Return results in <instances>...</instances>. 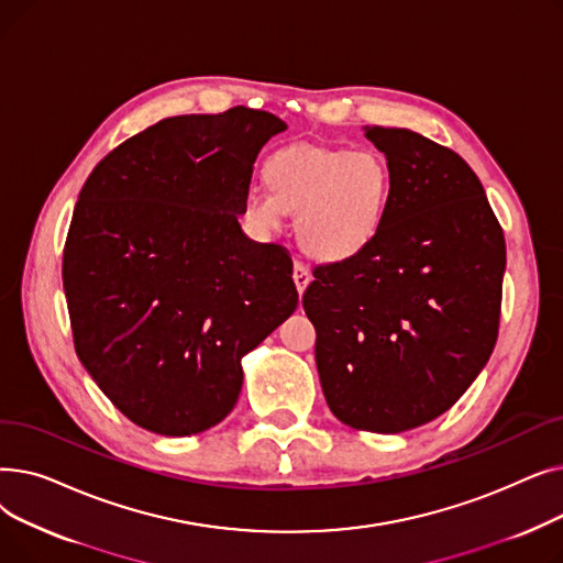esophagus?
I'll return each instance as SVG.
<instances>
[{"label":"esophagus","mask_w":563,"mask_h":563,"mask_svg":"<svg viewBox=\"0 0 563 563\" xmlns=\"http://www.w3.org/2000/svg\"><path fill=\"white\" fill-rule=\"evenodd\" d=\"M291 278H294V283H297V289H299V294H303V289L308 287V283H310V272H308V266L303 264V262H294V274H291Z\"/></svg>","instance_id":"esophagus-1"}]
</instances>
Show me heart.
<instances>
[{"label": "heart", "instance_id": "obj_1", "mask_svg": "<svg viewBox=\"0 0 563 563\" xmlns=\"http://www.w3.org/2000/svg\"><path fill=\"white\" fill-rule=\"evenodd\" d=\"M269 194L249 189L244 217L257 232L280 228L297 212V240L312 257L344 262L361 255L386 223L393 168L378 151L291 145L262 166Z\"/></svg>", "mask_w": 563, "mask_h": 563}]
</instances>
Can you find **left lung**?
Segmentation results:
<instances>
[{
    "label": "left lung",
    "instance_id": "1",
    "mask_svg": "<svg viewBox=\"0 0 563 563\" xmlns=\"http://www.w3.org/2000/svg\"><path fill=\"white\" fill-rule=\"evenodd\" d=\"M365 136L395 177L386 223L361 255L314 266L303 310L333 416L399 433L450 410L488 363L507 246L454 151L401 128Z\"/></svg>",
    "mask_w": 563,
    "mask_h": 563
}]
</instances>
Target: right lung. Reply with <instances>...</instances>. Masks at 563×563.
<instances>
[{"label": "right lung", "mask_w": 563, "mask_h": 563, "mask_svg": "<svg viewBox=\"0 0 563 563\" xmlns=\"http://www.w3.org/2000/svg\"><path fill=\"white\" fill-rule=\"evenodd\" d=\"M269 111L164 118L123 141L79 194L64 249L75 351L128 420L159 435L219 424L242 358L297 310L291 257L244 214Z\"/></svg>", "instance_id": "1"}]
</instances>
